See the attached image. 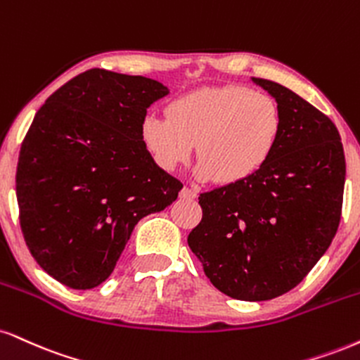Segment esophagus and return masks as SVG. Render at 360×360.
Masks as SVG:
<instances>
[{"label":"esophagus","instance_id":"1","mask_svg":"<svg viewBox=\"0 0 360 360\" xmlns=\"http://www.w3.org/2000/svg\"><path fill=\"white\" fill-rule=\"evenodd\" d=\"M179 198H183V199H194L196 198V191H194V189H191V188H184L181 189V193H179Z\"/></svg>","mask_w":360,"mask_h":360}]
</instances>
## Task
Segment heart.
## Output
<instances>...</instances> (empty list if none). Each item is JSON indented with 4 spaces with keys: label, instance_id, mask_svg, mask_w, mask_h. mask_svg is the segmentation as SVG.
Listing matches in <instances>:
<instances>
[{
    "label": "heart",
    "instance_id": "heart-1",
    "mask_svg": "<svg viewBox=\"0 0 360 360\" xmlns=\"http://www.w3.org/2000/svg\"><path fill=\"white\" fill-rule=\"evenodd\" d=\"M283 136V112L270 94L246 85L194 90L167 105V117L149 114L141 141L164 171L186 164L198 144L196 177L243 184L274 158Z\"/></svg>",
    "mask_w": 360,
    "mask_h": 360
}]
</instances>
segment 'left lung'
I'll use <instances>...</instances> for the list:
<instances>
[{"mask_svg": "<svg viewBox=\"0 0 360 360\" xmlns=\"http://www.w3.org/2000/svg\"><path fill=\"white\" fill-rule=\"evenodd\" d=\"M283 112L274 158L243 184L199 194L201 223L188 245L224 295L262 302L295 288L340 223L345 155L339 131L300 95L265 79Z\"/></svg>", "mask_w": 360, "mask_h": 360, "instance_id": "obj_1", "label": "left lung"}]
</instances>
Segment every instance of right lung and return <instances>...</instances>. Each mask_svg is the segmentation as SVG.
I'll return each instance as SVG.
<instances>
[{
	"label": "right lung",
	"mask_w": 360,
	"mask_h": 360,
	"mask_svg": "<svg viewBox=\"0 0 360 360\" xmlns=\"http://www.w3.org/2000/svg\"><path fill=\"white\" fill-rule=\"evenodd\" d=\"M167 86L92 68L60 86L34 115L16 169L30 253L75 290L101 285L144 216L176 201L181 181L141 141L147 109Z\"/></svg>",
	"instance_id": "add662e5"
}]
</instances>
